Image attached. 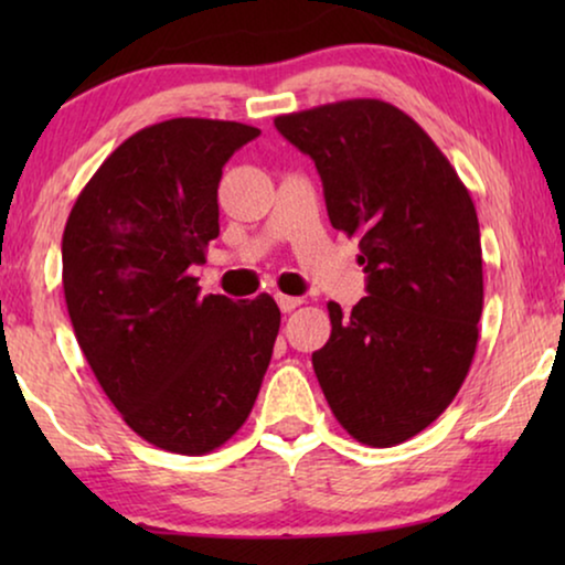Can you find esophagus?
<instances>
[{
    "instance_id": "obj_1",
    "label": "esophagus",
    "mask_w": 565,
    "mask_h": 565,
    "mask_svg": "<svg viewBox=\"0 0 565 565\" xmlns=\"http://www.w3.org/2000/svg\"><path fill=\"white\" fill-rule=\"evenodd\" d=\"M303 300L300 298H292V296H282V292H277V306H280L282 313H290L292 308H298Z\"/></svg>"
}]
</instances>
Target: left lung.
<instances>
[{"label":"left lung","instance_id":"left-lung-1","mask_svg":"<svg viewBox=\"0 0 565 565\" xmlns=\"http://www.w3.org/2000/svg\"><path fill=\"white\" fill-rule=\"evenodd\" d=\"M319 169L329 221L360 238L367 296L342 313L313 370L337 422L362 445L427 429L466 381L483 311L476 205L424 128L383 99L277 115Z\"/></svg>","mask_w":565,"mask_h":565}]
</instances>
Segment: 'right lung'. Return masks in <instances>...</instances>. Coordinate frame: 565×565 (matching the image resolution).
<instances>
[{"label": "right lung", "mask_w": 565, "mask_h": 565, "mask_svg": "<svg viewBox=\"0 0 565 565\" xmlns=\"http://www.w3.org/2000/svg\"><path fill=\"white\" fill-rule=\"evenodd\" d=\"M259 128L172 118L126 138L68 213L61 257L76 342L122 422L161 450L207 455L242 429L280 308L200 298L192 265L218 236V182Z\"/></svg>", "instance_id": "right-lung-1"}]
</instances>
